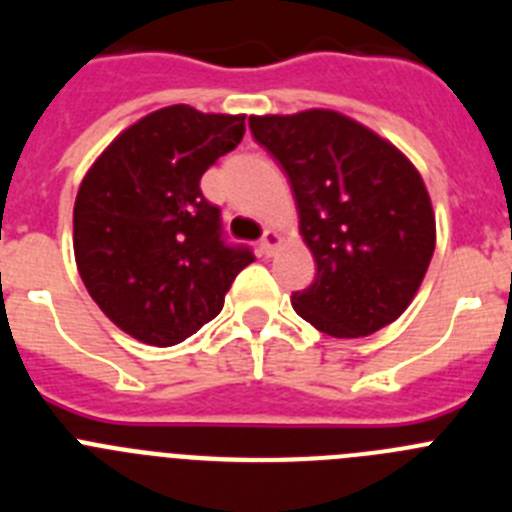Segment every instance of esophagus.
Wrapping results in <instances>:
<instances>
[{"label": "esophagus", "instance_id": "34e87169", "mask_svg": "<svg viewBox=\"0 0 512 512\" xmlns=\"http://www.w3.org/2000/svg\"><path fill=\"white\" fill-rule=\"evenodd\" d=\"M279 246H282V235H279L277 230H266L264 238H261L259 243L261 253H264V256H274V251H277Z\"/></svg>", "mask_w": 512, "mask_h": 512}]
</instances>
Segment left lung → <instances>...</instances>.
Wrapping results in <instances>:
<instances>
[{"instance_id":"8db88e82","label":"left lung","mask_w":512,"mask_h":512,"mask_svg":"<svg viewBox=\"0 0 512 512\" xmlns=\"http://www.w3.org/2000/svg\"><path fill=\"white\" fill-rule=\"evenodd\" d=\"M253 138L287 171L318 277L292 295L333 338L372 336L418 295L436 248L423 176L390 140L336 110L251 115Z\"/></svg>"}]
</instances>
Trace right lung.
Masks as SVG:
<instances>
[{
	"mask_svg": "<svg viewBox=\"0 0 512 512\" xmlns=\"http://www.w3.org/2000/svg\"><path fill=\"white\" fill-rule=\"evenodd\" d=\"M246 133V115L171 104L122 130L84 174L74 259L99 310L148 346H176L223 310L248 248L225 246L200 179Z\"/></svg>",
	"mask_w": 512,
	"mask_h": 512,
	"instance_id": "obj_1",
	"label": "right lung"
}]
</instances>
